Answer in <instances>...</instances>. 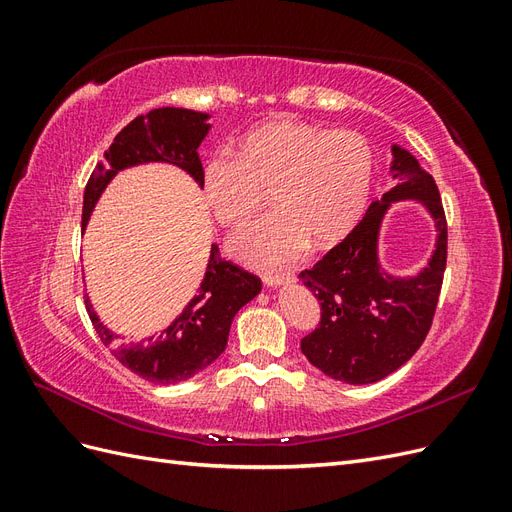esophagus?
<instances>
[{"instance_id": "obj_1", "label": "esophagus", "mask_w": 512, "mask_h": 512, "mask_svg": "<svg viewBox=\"0 0 512 512\" xmlns=\"http://www.w3.org/2000/svg\"><path fill=\"white\" fill-rule=\"evenodd\" d=\"M294 282V275H265V284L269 286V288H280V286H288V284H292Z\"/></svg>"}]
</instances>
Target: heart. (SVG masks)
<instances>
[{
	"label": "heart",
	"mask_w": 512,
	"mask_h": 512,
	"mask_svg": "<svg viewBox=\"0 0 512 512\" xmlns=\"http://www.w3.org/2000/svg\"><path fill=\"white\" fill-rule=\"evenodd\" d=\"M374 181V151L354 130H327L277 117L245 132L235 160L203 168V194L213 218L241 228L267 205L280 213L232 241V252L256 267L297 260L309 241L318 250L342 243L359 226Z\"/></svg>",
	"instance_id": "heart-1"
}]
</instances>
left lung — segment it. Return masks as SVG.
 <instances>
[{
    "label": "left lung",
    "instance_id": "1",
    "mask_svg": "<svg viewBox=\"0 0 512 512\" xmlns=\"http://www.w3.org/2000/svg\"><path fill=\"white\" fill-rule=\"evenodd\" d=\"M391 153L395 188L369 205L342 243L299 273L320 301V324L301 339V352L324 376L346 384L378 382L412 359L429 333L446 269L438 185L410 151L393 145ZM399 199L421 202L439 230L428 267L410 278L386 274L377 254L381 220Z\"/></svg>",
    "mask_w": 512,
    "mask_h": 512
}]
</instances>
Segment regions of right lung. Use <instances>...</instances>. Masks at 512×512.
I'll list each match as a JSON object with an SVG mask.
<instances>
[{
	"label": "right lung",
	"instance_id": "add662e5",
	"mask_svg": "<svg viewBox=\"0 0 512 512\" xmlns=\"http://www.w3.org/2000/svg\"><path fill=\"white\" fill-rule=\"evenodd\" d=\"M209 117L190 108L164 106L130 121L115 136L113 145L104 153V162H98L87 181L83 230L106 185L126 168L151 162L173 164L185 170L198 183V188H203V164L198 158V147L211 130ZM260 288L262 284L256 275L222 260L218 245L213 243L198 294L158 335L126 344L98 318L87 294L85 307L102 344L111 348L123 367L149 382L175 384L192 378L218 359L226 348L232 318L256 297Z\"/></svg>",
	"mask_w": 512,
	"mask_h": 512
}]
</instances>
